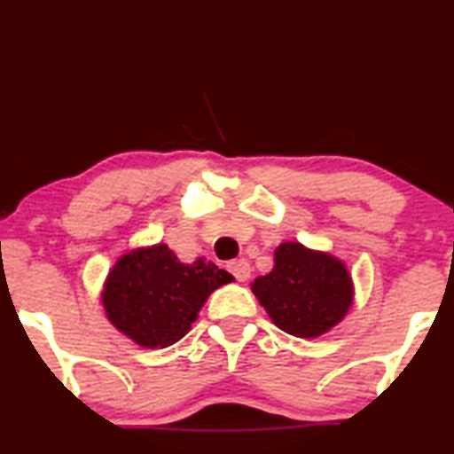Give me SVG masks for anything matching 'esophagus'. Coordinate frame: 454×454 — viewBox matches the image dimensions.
I'll return each instance as SVG.
<instances>
[{
  "label": "esophagus",
  "mask_w": 454,
  "mask_h": 454,
  "mask_svg": "<svg viewBox=\"0 0 454 454\" xmlns=\"http://www.w3.org/2000/svg\"><path fill=\"white\" fill-rule=\"evenodd\" d=\"M228 270L232 272V277L237 281H247L249 279V275H251V266H249V262L247 260H234V262H231V264H228Z\"/></svg>",
  "instance_id": "obj_1"
}]
</instances>
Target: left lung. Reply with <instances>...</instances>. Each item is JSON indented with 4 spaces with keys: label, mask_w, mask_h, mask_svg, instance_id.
<instances>
[{
    "label": "left lung",
    "mask_w": 454,
    "mask_h": 454,
    "mask_svg": "<svg viewBox=\"0 0 454 454\" xmlns=\"http://www.w3.org/2000/svg\"><path fill=\"white\" fill-rule=\"evenodd\" d=\"M251 292L277 327L298 338H315L334 327L353 302L351 277L340 260L300 243L275 251V269L258 277Z\"/></svg>",
    "instance_id": "obj_1"
}]
</instances>
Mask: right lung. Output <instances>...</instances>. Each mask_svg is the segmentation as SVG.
Wrapping results in <instances>:
<instances>
[{
	"instance_id": "obj_1",
	"label": "right lung",
	"mask_w": 454,
	"mask_h": 454,
	"mask_svg": "<svg viewBox=\"0 0 454 454\" xmlns=\"http://www.w3.org/2000/svg\"><path fill=\"white\" fill-rule=\"evenodd\" d=\"M231 281V272L213 262L182 264L167 245H154L118 260L103 289V307L130 340L165 348L188 334L213 289Z\"/></svg>"
}]
</instances>
